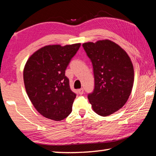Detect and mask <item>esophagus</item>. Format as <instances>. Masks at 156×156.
Segmentation results:
<instances>
[{
  "label": "esophagus",
  "mask_w": 156,
  "mask_h": 156,
  "mask_svg": "<svg viewBox=\"0 0 156 156\" xmlns=\"http://www.w3.org/2000/svg\"><path fill=\"white\" fill-rule=\"evenodd\" d=\"M78 94H80V95H82L83 94V93H84V89H83V88H81V89H78Z\"/></svg>",
  "instance_id": "1"
}]
</instances>
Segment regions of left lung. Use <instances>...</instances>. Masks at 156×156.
Returning a JSON list of instances; mask_svg holds the SVG:
<instances>
[{"instance_id": "left-lung-1", "label": "left lung", "mask_w": 156, "mask_h": 156, "mask_svg": "<svg viewBox=\"0 0 156 156\" xmlns=\"http://www.w3.org/2000/svg\"><path fill=\"white\" fill-rule=\"evenodd\" d=\"M93 64L95 88L88 95L97 114L108 116L121 109L129 99L134 81L131 60L122 47L110 40L83 44Z\"/></svg>"}]
</instances>
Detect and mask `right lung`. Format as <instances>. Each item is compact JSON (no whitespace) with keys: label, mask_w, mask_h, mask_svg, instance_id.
<instances>
[{"label":"right lung","mask_w":156,"mask_h":156,"mask_svg":"<svg viewBox=\"0 0 156 156\" xmlns=\"http://www.w3.org/2000/svg\"><path fill=\"white\" fill-rule=\"evenodd\" d=\"M80 43L49 44L29 58L23 70L26 92L38 113L60 121L70 114L76 95L71 90L65 70Z\"/></svg>","instance_id":"obj_1"}]
</instances>
